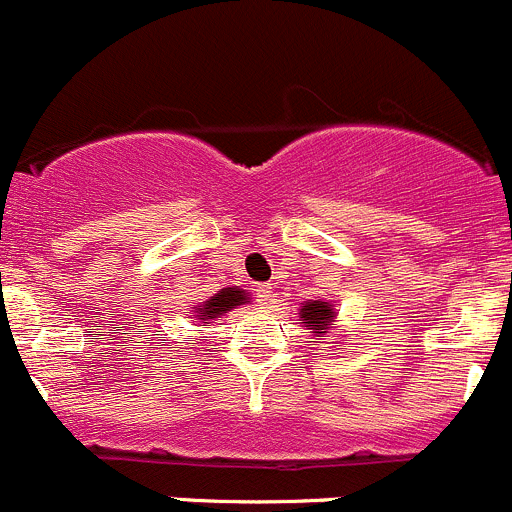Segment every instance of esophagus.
I'll return each instance as SVG.
<instances>
[{"mask_svg":"<svg viewBox=\"0 0 512 512\" xmlns=\"http://www.w3.org/2000/svg\"><path fill=\"white\" fill-rule=\"evenodd\" d=\"M256 301L258 306L268 308L273 303V288L271 283H261V286H256Z\"/></svg>","mask_w":512,"mask_h":512,"instance_id":"1","label":"esophagus"}]
</instances>
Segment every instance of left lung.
Here are the masks:
<instances>
[{"instance_id": "1", "label": "left lung", "mask_w": 512, "mask_h": 512, "mask_svg": "<svg viewBox=\"0 0 512 512\" xmlns=\"http://www.w3.org/2000/svg\"><path fill=\"white\" fill-rule=\"evenodd\" d=\"M333 316H336V311H333L331 303L326 301H306L301 306V321L306 323L308 328H311V333H316V336H326L328 328H333Z\"/></svg>"}]
</instances>
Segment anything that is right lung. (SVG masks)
<instances>
[{
  "instance_id": "add662e5",
  "label": "right lung",
  "mask_w": 512,
  "mask_h": 512,
  "mask_svg": "<svg viewBox=\"0 0 512 512\" xmlns=\"http://www.w3.org/2000/svg\"><path fill=\"white\" fill-rule=\"evenodd\" d=\"M246 301H249V296H246V291H241L239 286L221 288V291L214 293L209 301H204V306L196 308V313H199V321L206 323L211 321V318H221L224 313H229L231 308L244 306Z\"/></svg>"
}]
</instances>
